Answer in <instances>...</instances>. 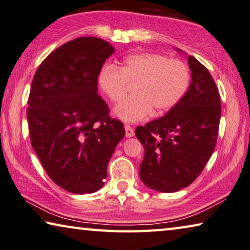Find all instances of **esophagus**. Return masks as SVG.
Here are the masks:
<instances>
[{
	"label": "esophagus",
	"mask_w": 250,
	"mask_h": 250,
	"mask_svg": "<svg viewBox=\"0 0 250 250\" xmlns=\"http://www.w3.org/2000/svg\"><path fill=\"white\" fill-rule=\"evenodd\" d=\"M125 135H126V137H132V136H134L135 132H134V128L132 127V126L125 125Z\"/></svg>",
	"instance_id": "obj_1"
}]
</instances>
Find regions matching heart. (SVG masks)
<instances>
[{
    "mask_svg": "<svg viewBox=\"0 0 250 250\" xmlns=\"http://www.w3.org/2000/svg\"><path fill=\"white\" fill-rule=\"evenodd\" d=\"M98 84L112 102L122 101L133 85L132 97L114 108L123 122L146 120L153 112L163 114L183 100L190 84L189 67L179 60L157 54L138 53L126 57L121 67L106 65L98 74Z\"/></svg>",
    "mask_w": 250,
    "mask_h": 250,
    "instance_id": "b5f03b06",
    "label": "heart"
}]
</instances>
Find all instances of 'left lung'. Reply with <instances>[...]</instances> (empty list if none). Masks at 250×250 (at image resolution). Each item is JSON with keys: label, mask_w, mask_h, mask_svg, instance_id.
Wrapping results in <instances>:
<instances>
[{"label": "left lung", "mask_w": 250, "mask_h": 250, "mask_svg": "<svg viewBox=\"0 0 250 250\" xmlns=\"http://www.w3.org/2000/svg\"><path fill=\"white\" fill-rule=\"evenodd\" d=\"M187 61L191 82L183 100L165 116L135 129L145 149L140 177L147 187L163 193L189 186L217 142L222 113L217 86L194 56L188 55Z\"/></svg>", "instance_id": "obj_1"}]
</instances>
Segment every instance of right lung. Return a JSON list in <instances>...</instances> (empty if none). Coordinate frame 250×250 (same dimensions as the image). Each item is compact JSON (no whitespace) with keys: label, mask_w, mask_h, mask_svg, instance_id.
<instances>
[{"label":"right lung","mask_w":250,"mask_h":250,"mask_svg":"<svg viewBox=\"0 0 250 250\" xmlns=\"http://www.w3.org/2000/svg\"><path fill=\"white\" fill-rule=\"evenodd\" d=\"M115 52L108 42L85 36L53 51L33 77L26 110L31 144L46 174L73 194L104 185L107 165L125 136L97 94V76Z\"/></svg>","instance_id":"add662e5"}]
</instances>
